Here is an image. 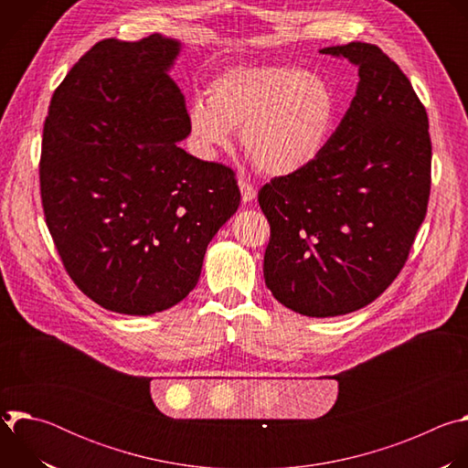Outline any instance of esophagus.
I'll list each match as a JSON object with an SVG mask.
<instances>
[{
  "label": "esophagus",
  "instance_id": "1",
  "mask_svg": "<svg viewBox=\"0 0 468 468\" xmlns=\"http://www.w3.org/2000/svg\"><path fill=\"white\" fill-rule=\"evenodd\" d=\"M239 186H240V196H242V202H244V204H250V202H253L255 196H257V192H255V186H253L250 181H246V179H239Z\"/></svg>",
  "mask_w": 468,
  "mask_h": 468
}]
</instances>
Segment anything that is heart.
<instances>
[{"label":"heart","mask_w":468,"mask_h":468,"mask_svg":"<svg viewBox=\"0 0 468 468\" xmlns=\"http://www.w3.org/2000/svg\"><path fill=\"white\" fill-rule=\"evenodd\" d=\"M339 101L320 74L289 64L235 66L215 76L206 101L188 105L186 123L197 152L211 159L231 144V129L255 166L291 176L322 152Z\"/></svg>","instance_id":"obj_1"}]
</instances>
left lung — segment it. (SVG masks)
Instances as JSON below:
<instances>
[{"label":"left lung","mask_w":468,"mask_h":468,"mask_svg":"<svg viewBox=\"0 0 468 468\" xmlns=\"http://www.w3.org/2000/svg\"><path fill=\"white\" fill-rule=\"evenodd\" d=\"M320 53L359 69L350 109L313 163L259 190L271 224L264 283L316 318L357 311L394 282L431 186L428 114L398 64L365 42Z\"/></svg>","instance_id":"1"}]
</instances>
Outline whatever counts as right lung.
<instances>
[{"label":"right lung","mask_w":468,"mask_h":468,"mask_svg":"<svg viewBox=\"0 0 468 468\" xmlns=\"http://www.w3.org/2000/svg\"><path fill=\"white\" fill-rule=\"evenodd\" d=\"M176 38L94 44L53 92L40 196L66 272L103 309L146 316L197 283L207 244L235 215V172L196 159L168 70Z\"/></svg>","instance_id":"add662e5"}]
</instances>
